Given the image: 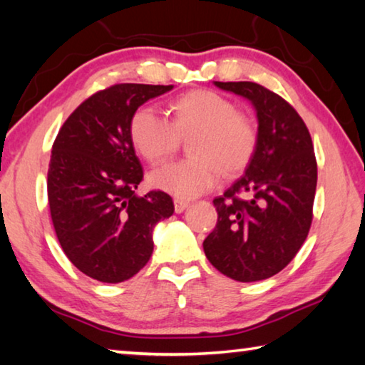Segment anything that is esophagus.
<instances>
[{"instance_id":"34e87169","label":"esophagus","mask_w":365,"mask_h":365,"mask_svg":"<svg viewBox=\"0 0 365 365\" xmlns=\"http://www.w3.org/2000/svg\"><path fill=\"white\" fill-rule=\"evenodd\" d=\"M188 206H190V202L185 201V200H180V197H175V200H174L175 212H183Z\"/></svg>"}]
</instances>
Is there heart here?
Returning <instances> with one entry per match:
<instances>
[{
	"instance_id": "b5f03b06",
	"label": "heart",
	"mask_w": 365,
	"mask_h": 365,
	"mask_svg": "<svg viewBox=\"0 0 365 365\" xmlns=\"http://www.w3.org/2000/svg\"><path fill=\"white\" fill-rule=\"evenodd\" d=\"M172 120L151 106L135 110L128 133L132 145L153 165L168 160L177 151L178 137H188L191 158L154 170L153 187L177 197L200 196L215 187L222 169L237 172L255 153L257 127L237 110L233 101L212 90H193L172 103Z\"/></svg>"
}]
</instances>
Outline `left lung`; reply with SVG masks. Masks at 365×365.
<instances>
[{
    "mask_svg": "<svg viewBox=\"0 0 365 365\" xmlns=\"http://www.w3.org/2000/svg\"><path fill=\"white\" fill-rule=\"evenodd\" d=\"M250 100L257 143L245 174L214 200L217 225L202 243L215 269L237 282L279 274L312 224L317 160L304 120L292 104L255 82H214Z\"/></svg>",
    "mask_w": 365,
    "mask_h": 365,
    "instance_id": "8db88e82",
    "label": "left lung"
}]
</instances>
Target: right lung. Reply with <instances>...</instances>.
Returning <instances> with one entry per match:
<instances>
[{
    "mask_svg": "<svg viewBox=\"0 0 365 365\" xmlns=\"http://www.w3.org/2000/svg\"><path fill=\"white\" fill-rule=\"evenodd\" d=\"M172 85L117 83L80 104L53 143L48 202L59 245L98 282L132 279L153 255V228L174 214L160 190L137 195L143 168L128 125L135 110Z\"/></svg>",
    "mask_w": 365,
    "mask_h": 365,
    "instance_id": "obj_1",
    "label": "right lung"
}]
</instances>
